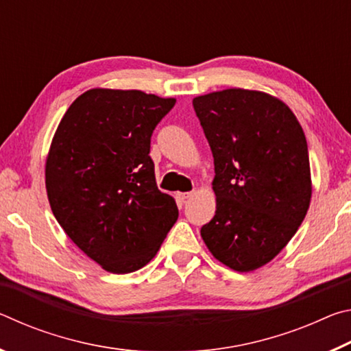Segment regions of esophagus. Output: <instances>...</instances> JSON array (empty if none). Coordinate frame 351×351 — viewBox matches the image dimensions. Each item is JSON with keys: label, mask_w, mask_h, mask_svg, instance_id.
Listing matches in <instances>:
<instances>
[{"label": "esophagus", "mask_w": 351, "mask_h": 351, "mask_svg": "<svg viewBox=\"0 0 351 351\" xmlns=\"http://www.w3.org/2000/svg\"><path fill=\"white\" fill-rule=\"evenodd\" d=\"M178 197V199H181V201H186V199H189V198H192L193 197V192H180L176 195Z\"/></svg>", "instance_id": "esophagus-1"}]
</instances>
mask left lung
Returning a JSON list of instances; mask_svg holds the SVG:
<instances>
[{
	"label": "left lung",
	"instance_id": "1",
	"mask_svg": "<svg viewBox=\"0 0 351 351\" xmlns=\"http://www.w3.org/2000/svg\"><path fill=\"white\" fill-rule=\"evenodd\" d=\"M215 164V215L201 228L213 257L239 272L271 261L304 221L311 201L305 133L282 100L261 91L193 99Z\"/></svg>",
	"mask_w": 351,
	"mask_h": 351
}]
</instances>
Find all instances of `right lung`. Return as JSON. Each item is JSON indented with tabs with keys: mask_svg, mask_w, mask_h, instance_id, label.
<instances>
[{
	"mask_svg": "<svg viewBox=\"0 0 351 351\" xmlns=\"http://www.w3.org/2000/svg\"><path fill=\"white\" fill-rule=\"evenodd\" d=\"M175 99L94 88L64 112L46 158V192L64 232L112 274L145 266L178 219L156 186L153 130Z\"/></svg>",
	"mask_w": 351,
	"mask_h": 351,
	"instance_id": "right-lung-1",
	"label": "right lung"
}]
</instances>
